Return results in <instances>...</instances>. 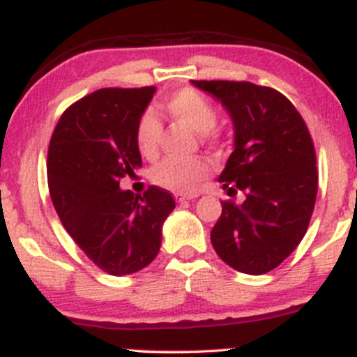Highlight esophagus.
Wrapping results in <instances>:
<instances>
[{
  "instance_id": "obj_1",
  "label": "esophagus",
  "mask_w": 357,
  "mask_h": 357,
  "mask_svg": "<svg viewBox=\"0 0 357 357\" xmlns=\"http://www.w3.org/2000/svg\"><path fill=\"white\" fill-rule=\"evenodd\" d=\"M196 195H183V192H176L174 195V199L178 203H184V202H191V199H195Z\"/></svg>"
}]
</instances>
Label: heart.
<instances>
[{
	"label": "heart",
	"mask_w": 357,
	"mask_h": 357,
	"mask_svg": "<svg viewBox=\"0 0 357 357\" xmlns=\"http://www.w3.org/2000/svg\"><path fill=\"white\" fill-rule=\"evenodd\" d=\"M165 107L171 116L183 121L196 132H215L216 107L199 90L184 87L166 97ZM159 122L151 110H146L139 117L136 126V147L139 154L146 159H153L158 154ZM210 162L203 158H166L154 166L153 183L159 188L174 192H191L203 179L210 176Z\"/></svg>",
	"instance_id": "1"
}]
</instances>
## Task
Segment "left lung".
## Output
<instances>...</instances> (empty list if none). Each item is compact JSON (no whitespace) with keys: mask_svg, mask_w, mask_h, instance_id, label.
Masks as SVG:
<instances>
[{"mask_svg":"<svg viewBox=\"0 0 357 357\" xmlns=\"http://www.w3.org/2000/svg\"><path fill=\"white\" fill-rule=\"evenodd\" d=\"M216 97L235 127V149L218 181L230 196L211 230L218 257L261 275L277 268L304 238L317 196L312 137L294 104L252 82L191 80Z\"/></svg>","mask_w":357,"mask_h":357,"instance_id":"8db88e82","label":"left lung"}]
</instances>
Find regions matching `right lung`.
<instances>
[{"label": "right lung", "instance_id": "add662e5", "mask_svg": "<svg viewBox=\"0 0 357 357\" xmlns=\"http://www.w3.org/2000/svg\"><path fill=\"white\" fill-rule=\"evenodd\" d=\"M155 87L100 89L61 114L48 146V190L56 215L100 270L129 275L147 267L161 247V228L176 203L169 191H122V178L142 166L139 117Z\"/></svg>", "mask_w": 357, "mask_h": 357}]
</instances>
